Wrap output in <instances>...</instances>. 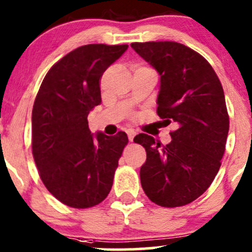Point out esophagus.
<instances>
[{"mask_svg": "<svg viewBox=\"0 0 252 252\" xmlns=\"http://www.w3.org/2000/svg\"><path fill=\"white\" fill-rule=\"evenodd\" d=\"M126 134H128V138H129V141H133L134 136H135V131L133 130V129H129L128 131H126Z\"/></svg>", "mask_w": 252, "mask_h": 252, "instance_id": "obj_1", "label": "esophagus"}]
</instances>
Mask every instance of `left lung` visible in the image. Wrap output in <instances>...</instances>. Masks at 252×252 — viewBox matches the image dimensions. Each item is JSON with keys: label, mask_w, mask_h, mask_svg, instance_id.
<instances>
[{"label": "left lung", "mask_w": 252, "mask_h": 252, "mask_svg": "<svg viewBox=\"0 0 252 252\" xmlns=\"http://www.w3.org/2000/svg\"><path fill=\"white\" fill-rule=\"evenodd\" d=\"M131 47L159 74L157 114L175 126L166 146L147 134L134 138L146 150L141 187L159 206L188 205L208 189L224 154L229 116L222 84L200 53L179 42H133Z\"/></svg>", "instance_id": "1"}]
</instances>
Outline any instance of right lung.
<instances>
[{
  "label": "right lung",
  "instance_id": "add662e5",
  "mask_svg": "<svg viewBox=\"0 0 252 252\" xmlns=\"http://www.w3.org/2000/svg\"><path fill=\"white\" fill-rule=\"evenodd\" d=\"M128 45L80 46L52 65L32 114V149L40 178L62 204L98 205L110 194L128 136L91 134L88 114L101 103L100 79Z\"/></svg>",
  "mask_w": 252,
  "mask_h": 252
}]
</instances>
